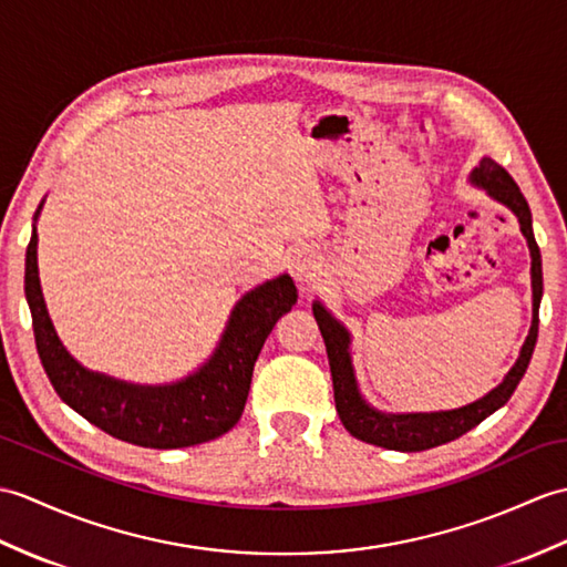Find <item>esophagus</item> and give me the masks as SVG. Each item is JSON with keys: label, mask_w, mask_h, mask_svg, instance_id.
<instances>
[{"label": "esophagus", "mask_w": 567, "mask_h": 567, "mask_svg": "<svg viewBox=\"0 0 567 567\" xmlns=\"http://www.w3.org/2000/svg\"><path fill=\"white\" fill-rule=\"evenodd\" d=\"M289 272L299 285H307L321 278L323 272V260L319 254H313L311 248H299L292 256H289Z\"/></svg>", "instance_id": "obj_1"}]
</instances>
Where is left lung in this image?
<instances>
[{
  "label": "left lung",
  "instance_id": "left-lung-1",
  "mask_svg": "<svg viewBox=\"0 0 567 567\" xmlns=\"http://www.w3.org/2000/svg\"><path fill=\"white\" fill-rule=\"evenodd\" d=\"M471 186L485 190L495 203L505 205L512 215L519 221V231L524 234L526 246H529L532 256V326L529 336H526L524 346L519 350L517 362L505 374L495 389H491L485 396L466 403L462 408H452V411H430V413H384L374 408L370 401L362 396L358 377H354L352 367V336L348 328L340 323L336 316L326 309L321 299H316L311 309L316 316V323L321 328L328 364H331L333 377V396H336V411L340 415V423L346 430L367 444L384 446V450L396 452H423L432 450L462 437L468 430L483 423L485 417L493 415L497 408H503L517 384L522 381L526 367H529L532 352L538 336V307H542L544 297V272H542V251H538L532 227V209L526 205L519 186L507 171L495 164L491 156H483L478 166L468 174Z\"/></svg>",
  "mask_w": 567,
  "mask_h": 567
}]
</instances>
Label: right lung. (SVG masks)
<instances>
[{
    "label": "right lung",
    "instance_id": "1",
    "mask_svg": "<svg viewBox=\"0 0 567 567\" xmlns=\"http://www.w3.org/2000/svg\"><path fill=\"white\" fill-rule=\"evenodd\" d=\"M25 248L23 292L29 301L38 358L58 396L72 411L113 437L152 446L181 450L229 432L244 413L258 352L282 313L297 305V287L287 272L248 289L236 301L213 354L195 372L168 384H135L94 372L72 358L52 326L38 278V217Z\"/></svg>",
    "mask_w": 567,
    "mask_h": 567
}]
</instances>
